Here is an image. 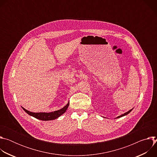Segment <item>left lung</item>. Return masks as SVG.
I'll return each mask as SVG.
<instances>
[{"label": "left lung", "mask_w": 157, "mask_h": 157, "mask_svg": "<svg viewBox=\"0 0 157 157\" xmlns=\"http://www.w3.org/2000/svg\"><path fill=\"white\" fill-rule=\"evenodd\" d=\"M132 109H130V110H129L128 112H127V113H124V114H122L121 116H118L117 118H120V117H123V116H126V115H127L128 114H129L130 112L132 110Z\"/></svg>", "instance_id": "1"}]
</instances>
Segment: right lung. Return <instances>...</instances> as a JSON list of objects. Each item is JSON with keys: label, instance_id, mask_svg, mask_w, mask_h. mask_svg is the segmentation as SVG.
Here are the masks:
<instances>
[{"label": "right lung", "instance_id": "1", "mask_svg": "<svg viewBox=\"0 0 157 157\" xmlns=\"http://www.w3.org/2000/svg\"><path fill=\"white\" fill-rule=\"evenodd\" d=\"M69 105H70V102H68V103L64 107H63L62 109L54 112H52V113H32V112L29 111L25 109H24V107H22V109H23L29 115L33 116L36 119H38L41 121H52V120L57 119L58 117L61 116L62 114H63L67 110V109H68Z\"/></svg>", "mask_w": 157, "mask_h": 157}]
</instances>
